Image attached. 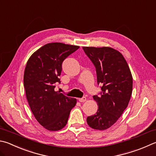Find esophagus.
Wrapping results in <instances>:
<instances>
[{"mask_svg": "<svg viewBox=\"0 0 156 156\" xmlns=\"http://www.w3.org/2000/svg\"><path fill=\"white\" fill-rule=\"evenodd\" d=\"M87 100V98L85 97H83L82 98H78V101H80V102H84Z\"/></svg>", "mask_w": 156, "mask_h": 156, "instance_id": "1", "label": "esophagus"}]
</instances>
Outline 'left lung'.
I'll return each mask as SVG.
<instances>
[{
	"label": "left lung",
	"mask_w": 156,
	"mask_h": 156,
	"mask_svg": "<svg viewBox=\"0 0 156 156\" xmlns=\"http://www.w3.org/2000/svg\"><path fill=\"white\" fill-rule=\"evenodd\" d=\"M96 69L101 95H94L98 109L87 122L91 128L104 130L117 122L132 95V76L123 56L110 47H83Z\"/></svg>",
	"instance_id": "obj_1"
}]
</instances>
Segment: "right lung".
I'll list each match as a JSON object with an SVG mask.
<instances>
[{"instance_id": "right-lung-1", "label": "right lung", "mask_w": 156, "mask_h": 156, "mask_svg": "<svg viewBox=\"0 0 156 156\" xmlns=\"http://www.w3.org/2000/svg\"><path fill=\"white\" fill-rule=\"evenodd\" d=\"M78 46L50 43L30 56L24 74V87L29 106L37 121L50 131H58L66 126L76 99L55 91L62 71V63Z\"/></svg>"}]
</instances>
